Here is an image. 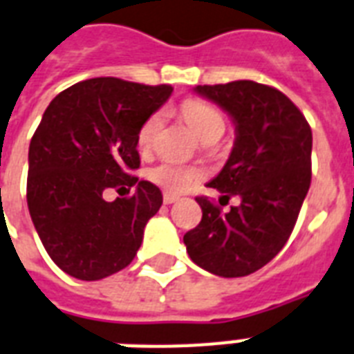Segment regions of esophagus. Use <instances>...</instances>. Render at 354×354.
I'll return each instance as SVG.
<instances>
[{
	"label": "esophagus",
	"instance_id": "34e87169",
	"mask_svg": "<svg viewBox=\"0 0 354 354\" xmlns=\"http://www.w3.org/2000/svg\"><path fill=\"white\" fill-rule=\"evenodd\" d=\"M178 201H180V196L176 195H171V193H165V195H163V202H165V204H174V202Z\"/></svg>",
	"mask_w": 354,
	"mask_h": 354
}]
</instances>
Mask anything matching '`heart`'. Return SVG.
I'll use <instances>...</instances> for the list:
<instances>
[{
    "label": "heart",
    "instance_id": "b5f03b06",
    "mask_svg": "<svg viewBox=\"0 0 354 354\" xmlns=\"http://www.w3.org/2000/svg\"><path fill=\"white\" fill-rule=\"evenodd\" d=\"M182 115L201 139H204L212 131L225 129V120L219 113L209 105L196 102V100H187L182 105ZM159 128H161V113H153L142 122V126L137 131V147L141 150H148L152 147L156 137H158ZM201 176L202 172L196 167L183 165V163L172 161V159H165L148 171L150 182L159 185L167 193H182L187 187H191V183H195Z\"/></svg>",
    "mask_w": 354,
    "mask_h": 354
}]
</instances>
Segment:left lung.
<instances>
[{
  "instance_id": "obj_1",
  "label": "left lung",
  "mask_w": 354,
  "mask_h": 354,
  "mask_svg": "<svg viewBox=\"0 0 354 354\" xmlns=\"http://www.w3.org/2000/svg\"><path fill=\"white\" fill-rule=\"evenodd\" d=\"M236 126L230 158L207 183L239 206L223 213L206 196L201 225L183 236L196 266L225 279L247 277L288 241L312 180V129L286 94L256 81L196 85Z\"/></svg>"
}]
</instances>
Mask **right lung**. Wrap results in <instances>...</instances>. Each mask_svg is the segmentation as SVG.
<instances>
[{
  "mask_svg": "<svg viewBox=\"0 0 354 354\" xmlns=\"http://www.w3.org/2000/svg\"><path fill=\"white\" fill-rule=\"evenodd\" d=\"M171 85L118 77L80 81L51 100L29 145L27 206L46 252L64 273L100 280L131 263L148 219L163 204L139 169L137 131ZM105 188H133L107 203Z\"/></svg>",
  "mask_w": 354,
  "mask_h": 354,
  "instance_id": "add662e5",
  "label": "right lung"
}]
</instances>
